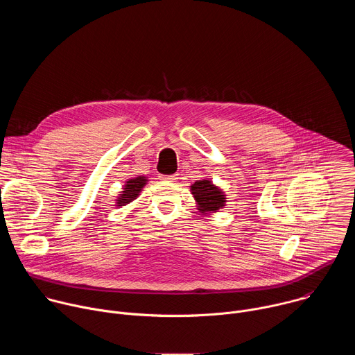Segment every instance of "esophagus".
<instances>
[{
    "mask_svg": "<svg viewBox=\"0 0 355 355\" xmlns=\"http://www.w3.org/2000/svg\"><path fill=\"white\" fill-rule=\"evenodd\" d=\"M160 180L168 181V182H174L177 180V175L175 174H173V175H160Z\"/></svg>",
    "mask_w": 355,
    "mask_h": 355,
    "instance_id": "esophagus-1",
    "label": "esophagus"
}]
</instances>
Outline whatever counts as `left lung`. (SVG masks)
Here are the masks:
<instances>
[{
    "mask_svg": "<svg viewBox=\"0 0 355 355\" xmlns=\"http://www.w3.org/2000/svg\"><path fill=\"white\" fill-rule=\"evenodd\" d=\"M189 191L196 202V209L200 214H216L226 207L227 198L225 191L215 185L209 178H202L189 185Z\"/></svg>",
    "mask_w": 355,
    "mask_h": 355,
    "instance_id": "8db88e82",
    "label": "left lung"
}]
</instances>
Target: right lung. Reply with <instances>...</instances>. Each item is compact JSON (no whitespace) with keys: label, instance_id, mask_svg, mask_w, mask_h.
Returning <instances> with one entry per match:
<instances>
[{"label":"right lung","instance_id":"add662e5","mask_svg":"<svg viewBox=\"0 0 355 355\" xmlns=\"http://www.w3.org/2000/svg\"><path fill=\"white\" fill-rule=\"evenodd\" d=\"M147 182H148V178L144 175H137V177H132L129 180H126L125 185L122 188L123 191H121V193H118V196H116L115 205L118 208H121V207L130 204V202H133L140 195V192L143 191V188Z\"/></svg>","mask_w":355,"mask_h":355}]
</instances>
